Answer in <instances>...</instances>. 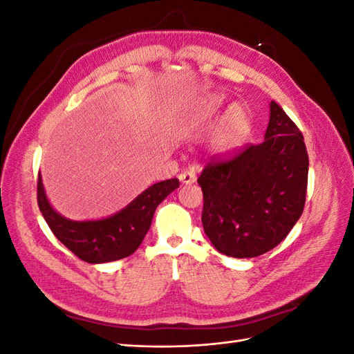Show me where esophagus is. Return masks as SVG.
I'll return each mask as SVG.
<instances>
[{
  "label": "esophagus",
  "instance_id": "obj_1",
  "mask_svg": "<svg viewBox=\"0 0 354 354\" xmlns=\"http://www.w3.org/2000/svg\"><path fill=\"white\" fill-rule=\"evenodd\" d=\"M178 180L183 185H194L195 181H196V176H195L194 171H185V173H181L178 176Z\"/></svg>",
  "mask_w": 354,
  "mask_h": 354
}]
</instances>
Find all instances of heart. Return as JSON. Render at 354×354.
Masks as SVG:
<instances>
[{
	"mask_svg": "<svg viewBox=\"0 0 354 354\" xmlns=\"http://www.w3.org/2000/svg\"><path fill=\"white\" fill-rule=\"evenodd\" d=\"M224 99L220 94H209L202 97L195 108L190 111L187 116V127L198 128L203 127L216 120L218 112L223 108ZM250 133V120L242 104L233 103L230 108L223 115L218 145L223 151H232L238 147L245 137Z\"/></svg>",
	"mask_w": 354,
	"mask_h": 354,
	"instance_id": "heart-1",
	"label": "heart"
}]
</instances>
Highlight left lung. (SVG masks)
<instances>
[{"label":"left lung","instance_id":"1","mask_svg":"<svg viewBox=\"0 0 354 354\" xmlns=\"http://www.w3.org/2000/svg\"><path fill=\"white\" fill-rule=\"evenodd\" d=\"M307 176L303 134L272 100L264 140L226 162H209L198 178L203 230L214 248L234 259L273 250L301 217Z\"/></svg>","mask_w":354,"mask_h":354}]
</instances>
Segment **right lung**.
<instances>
[{
	"instance_id": "add662e5",
	"label": "right lung",
	"mask_w": 354,
	"mask_h": 354,
	"mask_svg": "<svg viewBox=\"0 0 354 354\" xmlns=\"http://www.w3.org/2000/svg\"><path fill=\"white\" fill-rule=\"evenodd\" d=\"M180 186L177 178L159 181L109 217L75 221L63 217L47 198L38 176V207L55 236L81 260L99 264L125 259L143 242L156 207Z\"/></svg>"
}]
</instances>
